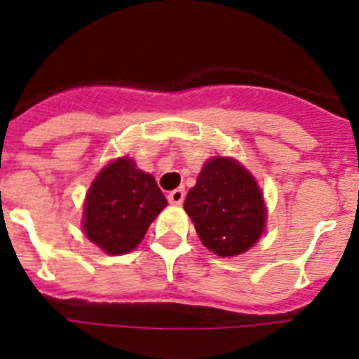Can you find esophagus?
Segmentation results:
<instances>
[{
	"instance_id": "1",
	"label": "esophagus",
	"mask_w": 359,
	"mask_h": 359,
	"mask_svg": "<svg viewBox=\"0 0 359 359\" xmlns=\"http://www.w3.org/2000/svg\"><path fill=\"white\" fill-rule=\"evenodd\" d=\"M184 198H186V191H184L182 187H179V189H173V191L168 193V202L173 203V205H180V203L184 202Z\"/></svg>"
}]
</instances>
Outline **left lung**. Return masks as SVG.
<instances>
[{"instance_id":"1","label":"left lung","mask_w":359,"mask_h":359,"mask_svg":"<svg viewBox=\"0 0 359 359\" xmlns=\"http://www.w3.org/2000/svg\"><path fill=\"white\" fill-rule=\"evenodd\" d=\"M184 209L200 241L222 257L247 252L259 240L266 222L256 179L243 164L229 157H215L203 164Z\"/></svg>"}]
</instances>
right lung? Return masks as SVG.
I'll use <instances>...</instances> for the list:
<instances>
[{"label":"right lung","mask_w":359,"mask_h":359,"mask_svg":"<svg viewBox=\"0 0 359 359\" xmlns=\"http://www.w3.org/2000/svg\"><path fill=\"white\" fill-rule=\"evenodd\" d=\"M168 205L150 173L128 157L112 161L96 175L86 196V236L111 256L134 250L156 216Z\"/></svg>","instance_id":"1"}]
</instances>
